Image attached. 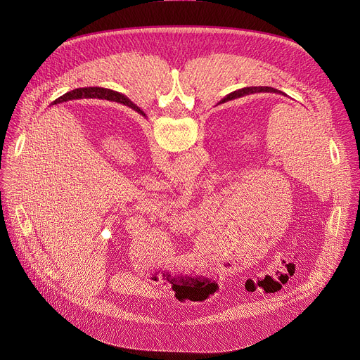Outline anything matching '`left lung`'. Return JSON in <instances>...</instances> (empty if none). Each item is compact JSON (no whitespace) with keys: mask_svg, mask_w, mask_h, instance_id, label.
Instances as JSON below:
<instances>
[{"mask_svg":"<svg viewBox=\"0 0 360 360\" xmlns=\"http://www.w3.org/2000/svg\"><path fill=\"white\" fill-rule=\"evenodd\" d=\"M256 92H274V94L286 95V94H283L282 91H279V89H275V88H272V86H246V88L238 89V91H235V92L229 94V95H228V98H239V96H243V95H249V94H256ZM134 105H135V104H134ZM135 111H138L139 114L145 115V114H143V111H141V110H139L136 105H135Z\"/></svg>","mask_w":360,"mask_h":360,"instance_id":"obj_1","label":"left lung"}]
</instances>
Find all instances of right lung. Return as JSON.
I'll return each mask as SVG.
<instances>
[{"label": "right lung", "mask_w": 360, "mask_h": 360, "mask_svg": "<svg viewBox=\"0 0 360 360\" xmlns=\"http://www.w3.org/2000/svg\"><path fill=\"white\" fill-rule=\"evenodd\" d=\"M74 98H99V99H108V101H115V102H121V104L124 105H128L129 108L135 110V105L132 104V102L125 98L124 95L115 92V91H111V89H107V88H79V89H75L72 92H67L64 96L58 98L54 101V104H57V102L60 101H68V99H74Z\"/></svg>", "instance_id": "add662e5"}]
</instances>
